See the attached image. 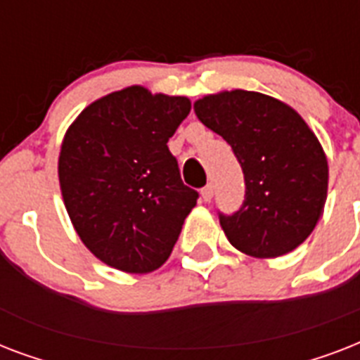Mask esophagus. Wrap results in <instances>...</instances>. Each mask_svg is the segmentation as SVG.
I'll return each instance as SVG.
<instances>
[{"mask_svg": "<svg viewBox=\"0 0 360 360\" xmlns=\"http://www.w3.org/2000/svg\"><path fill=\"white\" fill-rule=\"evenodd\" d=\"M202 200L203 202H211L213 200V185H207L202 188Z\"/></svg>", "mask_w": 360, "mask_h": 360, "instance_id": "34e87169", "label": "esophagus"}]
</instances>
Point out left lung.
<instances>
[{"instance_id":"left-lung-1","label":"left lung","mask_w":360,"mask_h":360,"mask_svg":"<svg viewBox=\"0 0 360 360\" xmlns=\"http://www.w3.org/2000/svg\"><path fill=\"white\" fill-rule=\"evenodd\" d=\"M198 120L231 146L245 174V202L220 226L246 256H284L321 219L329 164L318 136L290 104L231 89L198 98Z\"/></svg>"}]
</instances>
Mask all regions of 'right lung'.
Here are the masks:
<instances>
[{
    "instance_id": "obj_1",
    "label": "right lung",
    "mask_w": 360,
    "mask_h": 360,
    "mask_svg": "<svg viewBox=\"0 0 360 360\" xmlns=\"http://www.w3.org/2000/svg\"><path fill=\"white\" fill-rule=\"evenodd\" d=\"M191 98L130 86L82 110L58 160L65 209L93 256L146 274L162 267L198 192L183 185L168 140Z\"/></svg>"
}]
</instances>
